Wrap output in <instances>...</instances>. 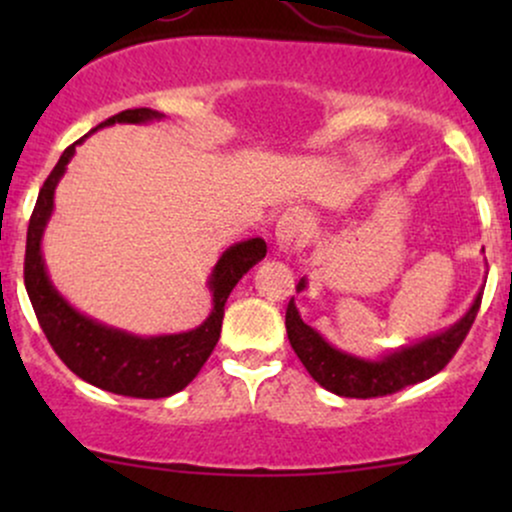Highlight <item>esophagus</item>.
<instances>
[{
  "label": "esophagus",
  "instance_id": "1",
  "mask_svg": "<svg viewBox=\"0 0 512 512\" xmlns=\"http://www.w3.org/2000/svg\"><path fill=\"white\" fill-rule=\"evenodd\" d=\"M301 228H303V216L298 211H286L281 214V219L276 221V248L284 255H289L301 245Z\"/></svg>",
  "mask_w": 512,
  "mask_h": 512
}]
</instances>
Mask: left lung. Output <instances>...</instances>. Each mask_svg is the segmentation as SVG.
Masks as SVG:
<instances>
[{
  "instance_id": "obj_1",
  "label": "left lung",
  "mask_w": 512,
  "mask_h": 512,
  "mask_svg": "<svg viewBox=\"0 0 512 512\" xmlns=\"http://www.w3.org/2000/svg\"><path fill=\"white\" fill-rule=\"evenodd\" d=\"M296 289H305V279L298 281ZM479 305L481 293L474 298L472 308L445 332L433 334V337L421 339L411 346H402V349L392 351L378 361L351 356L327 344L320 332H315L301 320L293 298L286 308V334H289V342L305 370L325 390L339 397L354 399L385 397L404 390L407 385L424 383L448 366L450 358L457 354L464 337H467L469 327L479 313Z\"/></svg>"
}]
</instances>
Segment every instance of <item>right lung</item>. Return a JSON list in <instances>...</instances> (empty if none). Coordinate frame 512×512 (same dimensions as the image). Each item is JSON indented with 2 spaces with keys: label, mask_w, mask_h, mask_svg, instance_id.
<instances>
[{
  "label": "right lung",
  "mask_w": 512,
  "mask_h": 512,
  "mask_svg": "<svg viewBox=\"0 0 512 512\" xmlns=\"http://www.w3.org/2000/svg\"><path fill=\"white\" fill-rule=\"evenodd\" d=\"M161 117L163 115L158 110L134 108L108 117L98 127L115 125V122L142 125V122L161 120ZM86 137L64 149L57 166L52 168L48 180L40 187L38 202H35L31 221H28L26 260H23V281H26L28 298H31L35 317H38L55 354L81 380L125 397H170L190 385L207 363L221 337L223 305L231 296L233 286L243 279V274H248V269L267 255V243L262 238H250L223 252L209 279L214 308L207 320L190 332L137 337V334L115 330V327L101 325V322L81 315L52 286L40 240H43V231L52 216V207H55L57 182L67 170V163L72 161L76 144L84 142Z\"/></svg>",
  "instance_id": "add662e5"
}]
</instances>
